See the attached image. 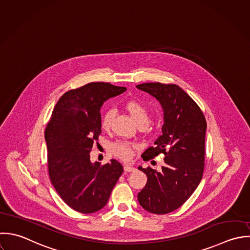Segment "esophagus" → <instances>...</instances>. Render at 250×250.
<instances>
[{
	"instance_id": "34e87169",
	"label": "esophagus",
	"mask_w": 250,
	"mask_h": 250,
	"mask_svg": "<svg viewBox=\"0 0 250 250\" xmlns=\"http://www.w3.org/2000/svg\"><path fill=\"white\" fill-rule=\"evenodd\" d=\"M136 168L134 167L130 166V165H125L124 166V170L125 171H134Z\"/></svg>"
}]
</instances>
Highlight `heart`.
Instances as JSON below:
<instances>
[{
    "instance_id": "b5f03b06",
    "label": "heart",
    "mask_w": 250,
    "mask_h": 250,
    "mask_svg": "<svg viewBox=\"0 0 250 250\" xmlns=\"http://www.w3.org/2000/svg\"><path fill=\"white\" fill-rule=\"evenodd\" d=\"M126 109L128 110L131 117L134 119V121L138 124L140 123H149L150 117L148 110L139 102L131 101L126 104ZM114 116V110L113 109H107L104 112L102 119H101V126L104 130H108L111 124V120ZM135 148V146L131 143L121 142L116 143L111 146L112 153L123 159V160H129L133 156V149Z\"/></svg>"
}]
</instances>
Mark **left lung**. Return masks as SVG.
Wrapping results in <instances>:
<instances>
[{"label": "left lung", "mask_w": 250, "mask_h": 250, "mask_svg": "<svg viewBox=\"0 0 250 250\" xmlns=\"http://www.w3.org/2000/svg\"><path fill=\"white\" fill-rule=\"evenodd\" d=\"M137 88L154 97L164 112L162 135L143 154V159L163 153L160 171L139 167L147 182L138 194L140 205L155 214L181 207L198 187L205 166L206 118L191 97L175 84L143 83Z\"/></svg>", "instance_id": "1"}]
</instances>
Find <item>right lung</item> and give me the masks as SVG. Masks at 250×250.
Wrapping results in <instances>:
<instances>
[{"instance_id": "obj_1", "label": "right lung", "mask_w": 250, "mask_h": 250, "mask_svg": "<svg viewBox=\"0 0 250 250\" xmlns=\"http://www.w3.org/2000/svg\"><path fill=\"white\" fill-rule=\"evenodd\" d=\"M126 91V87L91 83L66 92L57 102L44 138L50 180L62 200L82 213H93L107 203L123 172L111 159L92 163L90 151L101 134L103 104Z\"/></svg>"}]
</instances>
